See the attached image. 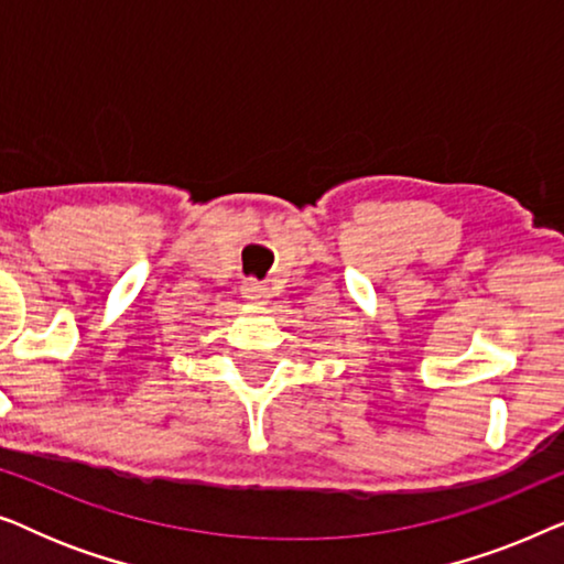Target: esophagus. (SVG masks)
Returning <instances> with one entry per match:
<instances>
[{"label": "esophagus", "mask_w": 564, "mask_h": 564, "mask_svg": "<svg viewBox=\"0 0 564 564\" xmlns=\"http://www.w3.org/2000/svg\"><path fill=\"white\" fill-rule=\"evenodd\" d=\"M241 295L251 303H267L269 300V288L259 280H243L241 282Z\"/></svg>", "instance_id": "esophagus-1"}]
</instances>
